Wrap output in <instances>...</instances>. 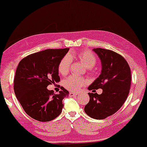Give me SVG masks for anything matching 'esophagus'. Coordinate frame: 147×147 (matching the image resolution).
Listing matches in <instances>:
<instances>
[{"mask_svg":"<svg viewBox=\"0 0 147 147\" xmlns=\"http://www.w3.org/2000/svg\"><path fill=\"white\" fill-rule=\"evenodd\" d=\"M69 96H77V95H78V93L70 92H69Z\"/></svg>","mask_w":147,"mask_h":147,"instance_id":"1","label":"esophagus"}]
</instances>
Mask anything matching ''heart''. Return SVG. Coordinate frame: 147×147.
I'll return each instance as SVG.
<instances>
[{
    "mask_svg": "<svg viewBox=\"0 0 147 147\" xmlns=\"http://www.w3.org/2000/svg\"><path fill=\"white\" fill-rule=\"evenodd\" d=\"M72 55H67L61 60L58 66V71L61 75H66L69 71L71 63ZM78 58L87 67L91 68L96 63V57L92 53L88 51H84L77 55ZM87 83L86 80L82 77L77 76H70L63 81V86L66 89L70 91H78Z\"/></svg>",
    "mask_w": 147,
    "mask_h": 147,
    "instance_id": "heart-1",
    "label": "heart"
}]
</instances>
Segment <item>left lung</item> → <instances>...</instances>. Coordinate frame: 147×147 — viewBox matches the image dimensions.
<instances>
[{
    "instance_id": "8db88e82",
    "label": "left lung",
    "mask_w": 147,
    "mask_h": 147,
    "mask_svg": "<svg viewBox=\"0 0 147 147\" xmlns=\"http://www.w3.org/2000/svg\"><path fill=\"white\" fill-rule=\"evenodd\" d=\"M93 51L100 59L102 69L88 89L101 88L102 92L88 93L90 100L84 111L93 119H103L117 112L126 100L131 85V71L126 60L118 53L101 48Z\"/></svg>"
}]
</instances>
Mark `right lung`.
Masks as SVG:
<instances>
[{
	"mask_svg": "<svg viewBox=\"0 0 147 147\" xmlns=\"http://www.w3.org/2000/svg\"><path fill=\"white\" fill-rule=\"evenodd\" d=\"M69 49H47L28 55L19 63L14 92L25 112L33 119L49 121L61 113L63 99L69 92L61 86L55 94L47 86L60 82L58 66Z\"/></svg>",
	"mask_w": 147,
	"mask_h": 147,
	"instance_id": "right-lung-1",
	"label": "right lung"
}]
</instances>
